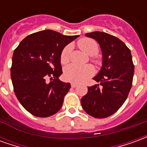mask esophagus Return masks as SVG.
Segmentation results:
<instances>
[{"instance_id":"34e87169","label":"esophagus","mask_w":147,"mask_h":147,"mask_svg":"<svg viewBox=\"0 0 147 147\" xmlns=\"http://www.w3.org/2000/svg\"><path fill=\"white\" fill-rule=\"evenodd\" d=\"M71 87L75 88V87H76V86H77V84H76V83H71Z\"/></svg>"}]
</instances>
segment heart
Masks as SVG:
<instances>
[{
    "mask_svg": "<svg viewBox=\"0 0 147 147\" xmlns=\"http://www.w3.org/2000/svg\"><path fill=\"white\" fill-rule=\"evenodd\" d=\"M77 45L79 48L89 56H94L98 52V45L95 40L89 38L80 39ZM71 49L69 46L64 47L61 54V62L62 64H67L70 61ZM91 60L95 64H99V61L91 57ZM94 67L87 64L85 66H77L70 64L64 68V77L65 80L71 83H80L84 82L94 74Z\"/></svg>",
    "mask_w": 147,
    "mask_h": 147,
    "instance_id": "b5f03b06",
    "label": "heart"
}]
</instances>
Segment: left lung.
<instances>
[{"label":"left lung","instance_id":"left-lung-1","mask_svg":"<svg viewBox=\"0 0 147 147\" xmlns=\"http://www.w3.org/2000/svg\"><path fill=\"white\" fill-rule=\"evenodd\" d=\"M86 37L95 39L102 52V66L93 79L99 84L88 87L81 99L86 113L105 118L122 106L132 86L134 64L131 50L121 40L109 34L94 31Z\"/></svg>","mask_w":147,"mask_h":147}]
</instances>
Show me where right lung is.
<instances>
[{"mask_svg":"<svg viewBox=\"0 0 147 147\" xmlns=\"http://www.w3.org/2000/svg\"><path fill=\"white\" fill-rule=\"evenodd\" d=\"M79 35H64L45 30L26 37L12 56L11 79L20 104L34 116L48 117L57 113L71 88L58 78L62 74L61 54ZM48 77L54 80L48 84Z\"/></svg>","mask_w":147,"mask_h":147,"instance_id":"obj_1","label":"right lung"}]
</instances>
